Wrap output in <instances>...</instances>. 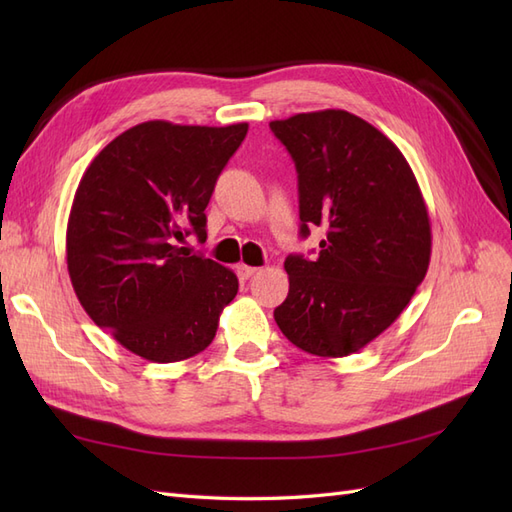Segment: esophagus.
Returning <instances> with one entry per match:
<instances>
[{
	"label": "esophagus",
	"mask_w": 512,
	"mask_h": 512,
	"mask_svg": "<svg viewBox=\"0 0 512 512\" xmlns=\"http://www.w3.org/2000/svg\"><path fill=\"white\" fill-rule=\"evenodd\" d=\"M258 273L256 267H247V265H237V275L241 277V280H250V277H254Z\"/></svg>",
	"instance_id": "34e87169"
}]
</instances>
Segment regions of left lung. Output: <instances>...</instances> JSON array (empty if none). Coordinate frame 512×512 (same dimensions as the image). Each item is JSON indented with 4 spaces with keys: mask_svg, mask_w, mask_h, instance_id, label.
<instances>
[{
    "mask_svg": "<svg viewBox=\"0 0 512 512\" xmlns=\"http://www.w3.org/2000/svg\"><path fill=\"white\" fill-rule=\"evenodd\" d=\"M299 175L301 237L322 226L316 258L290 254V290L275 322L316 356H348L404 312L425 280L431 226L404 153L365 119L339 108L269 123Z\"/></svg>",
    "mask_w": 512,
    "mask_h": 512,
    "instance_id": "left-lung-1",
    "label": "left lung"
}]
</instances>
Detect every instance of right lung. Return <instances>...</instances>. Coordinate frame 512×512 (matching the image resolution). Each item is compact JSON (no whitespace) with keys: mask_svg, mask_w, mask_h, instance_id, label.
<instances>
[{"mask_svg":"<svg viewBox=\"0 0 512 512\" xmlns=\"http://www.w3.org/2000/svg\"><path fill=\"white\" fill-rule=\"evenodd\" d=\"M247 134L145 121L113 138L85 170L66 230L72 288L89 318L153 363L203 352L237 275L179 247L207 239L215 181Z\"/></svg>","mask_w":512,"mask_h":512,"instance_id":"obj_1","label":"right lung"}]
</instances>
